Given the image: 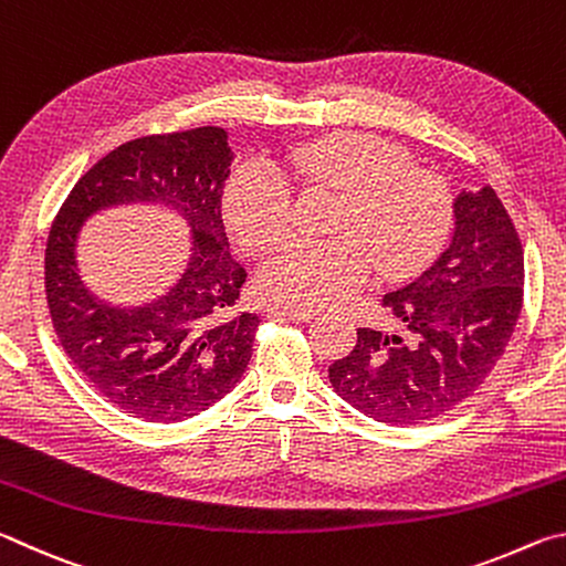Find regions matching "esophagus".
<instances>
[{
    "label": "esophagus",
    "instance_id": "obj_1",
    "mask_svg": "<svg viewBox=\"0 0 566 566\" xmlns=\"http://www.w3.org/2000/svg\"><path fill=\"white\" fill-rule=\"evenodd\" d=\"M272 317H284V319H294V322H310L317 317V310H294V306H272L270 310Z\"/></svg>",
    "mask_w": 566,
    "mask_h": 566
}]
</instances>
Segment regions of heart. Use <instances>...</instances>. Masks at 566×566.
<instances>
[{
	"label": "heart",
	"mask_w": 566,
	"mask_h": 566,
	"mask_svg": "<svg viewBox=\"0 0 566 566\" xmlns=\"http://www.w3.org/2000/svg\"><path fill=\"white\" fill-rule=\"evenodd\" d=\"M286 167L304 191L339 197L332 242H294L260 274L266 300L294 310H319L347 300L375 270L405 280L434 260L452 224L447 181L415 169L407 149L375 134L302 142L286 149ZM229 232L247 252L266 254L286 242L294 199L266 161H247L224 189Z\"/></svg>",
	"instance_id": "b5f03b06"
}]
</instances>
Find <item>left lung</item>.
Returning a JSON list of instances; mask_svg holds the SVG:
<instances>
[{"label": "left lung", "mask_w": 566, "mask_h": 566, "mask_svg": "<svg viewBox=\"0 0 566 566\" xmlns=\"http://www.w3.org/2000/svg\"><path fill=\"white\" fill-rule=\"evenodd\" d=\"M524 252L492 187L454 199V234L415 282L389 292L405 337L357 329V344L329 367L354 409L385 424H419L452 411L484 385L522 312Z\"/></svg>", "instance_id": "obj_1"}]
</instances>
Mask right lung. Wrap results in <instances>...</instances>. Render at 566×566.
I'll return each instance as SVG.
<instances>
[{
	"mask_svg": "<svg viewBox=\"0 0 566 566\" xmlns=\"http://www.w3.org/2000/svg\"><path fill=\"white\" fill-rule=\"evenodd\" d=\"M222 127L149 134L102 157L56 212L44 252V292L66 357L129 417L185 421L227 397L242 379L260 317L237 312L244 266L232 260L222 189L232 165ZM129 201L167 203L188 219L192 256L157 303L119 311L97 301L75 274L81 222Z\"/></svg>",
	"mask_w": 566,
	"mask_h": 566,
	"instance_id": "obj_1",
	"label": "right lung"
}]
</instances>
